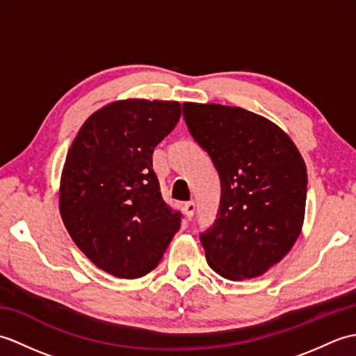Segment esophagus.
Here are the masks:
<instances>
[{
    "label": "esophagus",
    "mask_w": 356,
    "mask_h": 356,
    "mask_svg": "<svg viewBox=\"0 0 356 356\" xmlns=\"http://www.w3.org/2000/svg\"><path fill=\"white\" fill-rule=\"evenodd\" d=\"M194 211H195V203L194 202H186L184 205V213L188 218H191L194 216Z\"/></svg>",
    "instance_id": "1"
}]
</instances>
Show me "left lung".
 <instances>
[{"label":"left lung","mask_w":356,"mask_h":356,"mask_svg":"<svg viewBox=\"0 0 356 356\" xmlns=\"http://www.w3.org/2000/svg\"><path fill=\"white\" fill-rule=\"evenodd\" d=\"M184 118L220 177L217 218L200 234L209 268L234 282L259 277L301 232L303 157L282 128L245 108L185 102Z\"/></svg>","instance_id":"1"}]
</instances>
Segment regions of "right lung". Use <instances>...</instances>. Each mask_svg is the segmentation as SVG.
<instances>
[{
  "mask_svg": "<svg viewBox=\"0 0 356 356\" xmlns=\"http://www.w3.org/2000/svg\"><path fill=\"white\" fill-rule=\"evenodd\" d=\"M179 102L128 99L105 105L67 153L59 211L74 243L118 278L153 270L180 228L153 170V151L177 125Z\"/></svg>",
  "mask_w": 356,
  "mask_h": 356,
  "instance_id": "add662e5",
  "label": "right lung"
}]
</instances>
